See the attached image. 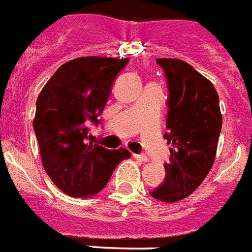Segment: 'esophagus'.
<instances>
[{"label": "esophagus", "instance_id": "obj_1", "mask_svg": "<svg viewBox=\"0 0 252 252\" xmlns=\"http://www.w3.org/2000/svg\"><path fill=\"white\" fill-rule=\"evenodd\" d=\"M134 158L138 161H140V162H147L148 161V158H147L146 155H134Z\"/></svg>", "mask_w": 252, "mask_h": 252}]
</instances>
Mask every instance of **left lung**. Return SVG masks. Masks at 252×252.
<instances>
[{"instance_id":"1","label":"left lung","mask_w":252,"mask_h":252,"mask_svg":"<svg viewBox=\"0 0 252 252\" xmlns=\"http://www.w3.org/2000/svg\"><path fill=\"white\" fill-rule=\"evenodd\" d=\"M168 82V116L164 138L172 144L164 165L166 178L151 196L174 203L192 194L216 158L222 116L216 88L187 62L158 58Z\"/></svg>"}]
</instances>
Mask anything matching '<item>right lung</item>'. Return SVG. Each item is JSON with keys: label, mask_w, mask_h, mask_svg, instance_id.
<instances>
[{"label": "right lung", "mask_w": 252, "mask_h": 252, "mask_svg": "<svg viewBox=\"0 0 252 252\" xmlns=\"http://www.w3.org/2000/svg\"><path fill=\"white\" fill-rule=\"evenodd\" d=\"M128 58L80 57L53 74L36 101L33 130L46 174L65 194L90 198L131 155L91 142L88 125L100 124L112 86Z\"/></svg>", "instance_id": "add662e5"}]
</instances>
